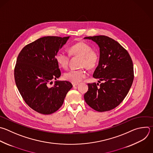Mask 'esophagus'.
Segmentation results:
<instances>
[{"label":"esophagus","mask_w":153,"mask_h":153,"mask_svg":"<svg viewBox=\"0 0 153 153\" xmlns=\"http://www.w3.org/2000/svg\"><path fill=\"white\" fill-rule=\"evenodd\" d=\"M72 84H73V86H77L79 85L78 83H72Z\"/></svg>","instance_id":"esophagus-1"}]
</instances>
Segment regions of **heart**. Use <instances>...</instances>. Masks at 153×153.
Returning a JSON list of instances; mask_svg holds the SVG:
<instances>
[{
    "label": "heart",
    "instance_id": "heart-1",
    "mask_svg": "<svg viewBox=\"0 0 153 153\" xmlns=\"http://www.w3.org/2000/svg\"><path fill=\"white\" fill-rule=\"evenodd\" d=\"M70 53L72 56L81 57L80 67L91 70L96 67L99 61V55L92 47L83 41L79 42L70 48ZM70 55L63 50H59L55 55V60L58 64L63 68H66L69 64ZM84 69L70 70L64 74L65 80L73 83H78L86 77Z\"/></svg>",
    "mask_w": 153,
    "mask_h": 153
}]
</instances>
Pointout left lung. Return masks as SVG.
Here are the masks:
<instances>
[{"instance_id":"8db88e82","label":"left lung","mask_w":153,"mask_h":153,"mask_svg":"<svg viewBox=\"0 0 153 153\" xmlns=\"http://www.w3.org/2000/svg\"><path fill=\"white\" fill-rule=\"evenodd\" d=\"M100 47L98 65L93 77L104 81L88 83L84 95L86 103L98 112H106L117 107L127 95L133 82L131 58L127 51L117 41L105 35L86 36ZM100 82V81H98Z\"/></svg>"}]
</instances>
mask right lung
<instances>
[{
    "label": "right lung",
    "instance_id": "obj_1",
    "mask_svg": "<svg viewBox=\"0 0 153 153\" xmlns=\"http://www.w3.org/2000/svg\"><path fill=\"white\" fill-rule=\"evenodd\" d=\"M70 36H47L26 45L20 52L14 68V79L25 103L35 111L52 114L62 105L73 87L68 81L53 80L61 76L55 55Z\"/></svg>",
    "mask_w": 153,
    "mask_h": 153
}]
</instances>
